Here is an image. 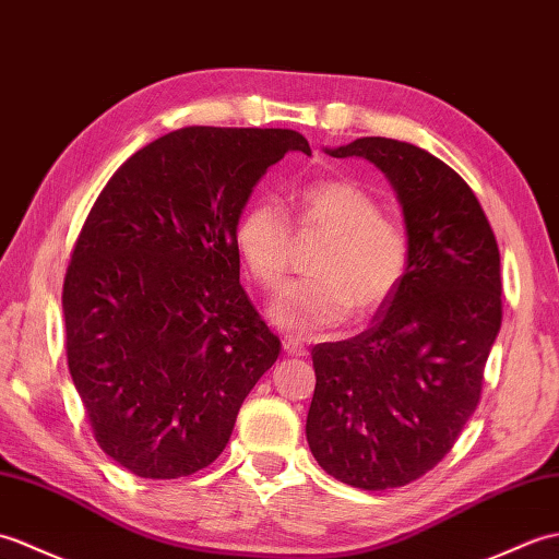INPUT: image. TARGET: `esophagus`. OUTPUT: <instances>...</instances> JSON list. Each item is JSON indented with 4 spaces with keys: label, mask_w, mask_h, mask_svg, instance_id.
<instances>
[{
    "label": "esophagus",
    "mask_w": 559,
    "mask_h": 559,
    "mask_svg": "<svg viewBox=\"0 0 559 559\" xmlns=\"http://www.w3.org/2000/svg\"><path fill=\"white\" fill-rule=\"evenodd\" d=\"M284 352H287L289 356H308V346L299 340V337H287L284 340Z\"/></svg>",
    "instance_id": "esophagus-1"
}]
</instances>
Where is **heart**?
<instances>
[{"mask_svg":"<svg viewBox=\"0 0 559 559\" xmlns=\"http://www.w3.org/2000/svg\"><path fill=\"white\" fill-rule=\"evenodd\" d=\"M296 229L325 237L313 260V280L296 282L272 304V320L294 334L337 328L352 316L368 318L400 289L412 243L400 222L382 215L378 198L349 179L306 186L296 198ZM246 270L265 289L289 275L294 225L277 203L248 207L237 227Z\"/></svg>","mask_w":559,"mask_h":559,"instance_id":"b5f03b06","label":"heart"}]
</instances>
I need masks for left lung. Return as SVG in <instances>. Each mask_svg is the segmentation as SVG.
<instances>
[{
  "instance_id": "obj_1",
  "label": "left lung",
  "mask_w": 559,
  "mask_h": 559,
  "mask_svg": "<svg viewBox=\"0 0 559 559\" xmlns=\"http://www.w3.org/2000/svg\"><path fill=\"white\" fill-rule=\"evenodd\" d=\"M328 153L388 175L412 258L368 330L313 346L306 438L346 486L402 488L442 462L480 402L502 322L500 251L476 193L436 155L380 135Z\"/></svg>"
}]
</instances>
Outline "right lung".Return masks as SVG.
<instances>
[{
  "label": "right lung",
  "mask_w": 559,
  "mask_h": 559,
  "mask_svg": "<svg viewBox=\"0 0 559 559\" xmlns=\"http://www.w3.org/2000/svg\"><path fill=\"white\" fill-rule=\"evenodd\" d=\"M289 129L189 127L133 153L95 198L64 277L67 364L107 456L179 478L227 448L282 344L239 282V215Z\"/></svg>",
  "instance_id": "right-lung-1"
}]
</instances>
